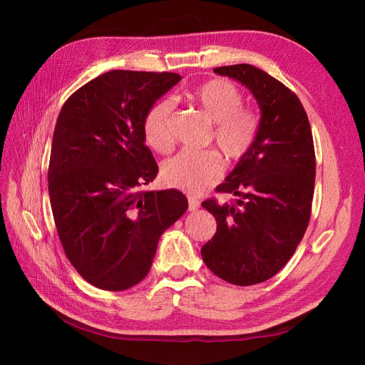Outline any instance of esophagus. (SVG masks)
<instances>
[{"label":"esophagus","mask_w":365,"mask_h":365,"mask_svg":"<svg viewBox=\"0 0 365 365\" xmlns=\"http://www.w3.org/2000/svg\"><path fill=\"white\" fill-rule=\"evenodd\" d=\"M199 207H200V202H199L197 199L188 197V210H190V212H196Z\"/></svg>","instance_id":"1"}]
</instances>
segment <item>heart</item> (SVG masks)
<instances>
[{"label": "heart", "instance_id": "obj_1", "mask_svg": "<svg viewBox=\"0 0 365 365\" xmlns=\"http://www.w3.org/2000/svg\"><path fill=\"white\" fill-rule=\"evenodd\" d=\"M188 98L213 122L212 139L224 157L237 165L247 157L260 133V115L243 106V94L234 83L210 78L188 91ZM174 102L155 103L144 118V136L153 150L165 153L173 147ZM224 174V161L216 150H183L163 165V180L188 195H202Z\"/></svg>", "mask_w": 365, "mask_h": 365}]
</instances>
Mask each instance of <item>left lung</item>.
<instances>
[{"label": "left lung", "mask_w": 365, "mask_h": 365, "mask_svg": "<svg viewBox=\"0 0 365 365\" xmlns=\"http://www.w3.org/2000/svg\"><path fill=\"white\" fill-rule=\"evenodd\" d=\"M250 89L260 106L252 150L216 191L238 199L202 202L216 234L200 254L213 273L234 285L268 281L297 251L312 212L315 150L307 114L294 92L250 64L213 68Z\"/></svg>", "instance_id": "obj_1"}]
</instances>
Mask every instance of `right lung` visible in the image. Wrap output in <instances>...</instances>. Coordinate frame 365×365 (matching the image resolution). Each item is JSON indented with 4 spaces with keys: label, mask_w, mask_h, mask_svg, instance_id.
<instances>
[{
    "label": "right lung",
    "mask_w": 365,
    "mask_h": 365,
    "mask_svg": "<svg viewBox=\"0 0 365 365\" xmlns=\"http://www.w3.org/2000/svg\"><path fill=\"white\" fill-rule=\"evenodd\" d=\"M180 80L173 72L111 71L61 108L48 166L53 218L67 259L97 289L141 282L161 234L188 208L178 190H139L158 174L144 118Z\"/></svg>",
    "instance_id": "obj_1"
}]
</instances>
